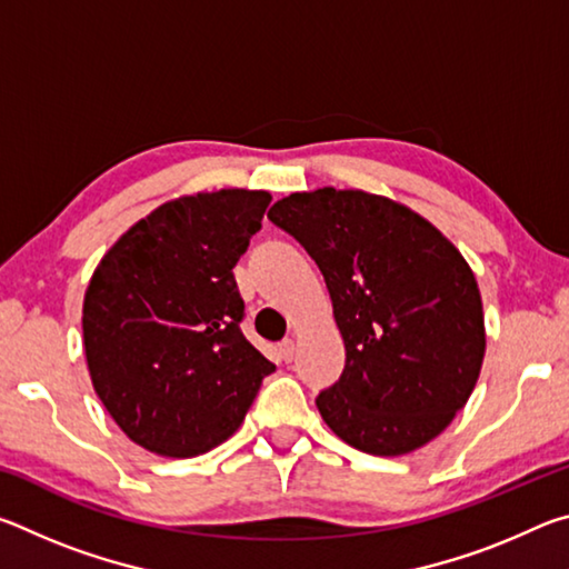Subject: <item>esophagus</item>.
I'll return each mask as SVG.
<instances>
[{
	"label": "esophagus",
	"mask_w": 569,
	"mask_h": 569,
	"mask_svg": "<svg viewBox=\"0 0 569 569\" xmlns=\"http://www.w3.org/2000/svg\"><path fill=\"white\" fill-rule=\"evenodd\" d=\"M293 353H296V343H293V339H286V341H281L278 343V356H281V361H293Z\"/></svg>",
	"instance_id": "obj_1"
}]
</instances>
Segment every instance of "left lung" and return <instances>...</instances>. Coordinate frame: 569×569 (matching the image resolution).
I'll list each match as a JSON object with an SVG mask.
<instances>
[{"instance_id":"1","label":"left lung","mask_w":569,"mask_h":569,"mask_svg":"<svg viewBox=\"0 0 569 569\" xmlns=\"http://www.w3.org/2000/svg\"><path fill=\"white\" fill-rule=\"evenodd\" d=\"M321 268L346 346L316 399L353 449L399 457L445 431L477 387L485 311L457 246L397 200L363 190L291 192L268 210Z\"/></svg>"}]
</instances>
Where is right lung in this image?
Returning <instances> with one entry per match:
<instances>
[{
    "label": "right lung",
    "mask_w": 569,
    "mask_h": 569,
    "mask_svg": "<svg viewBox=\"0 0 569 569\" xmlns=\"http://www.w3.org/2000/svg\"><path fill=\"white\" fill-rule=\"evenodd\" d=\"M271 192L226 188L158 206L114 240L84 291L92 387L130 441L160 457L233 437L276 366L240 331L233 268Z\"/></svg>",
    "instance_id": "right-lung-1"
}]
</instances>
